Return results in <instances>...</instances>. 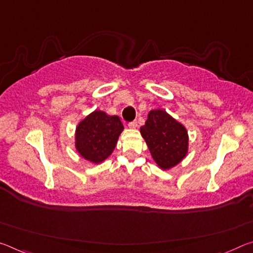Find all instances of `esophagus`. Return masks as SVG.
Masks as SVG:
<instances>
[{
    "mask_svg": "<svg viewBox=\"0 0 253 253\" xmlns=\"http://www.w3.org/2000/svg\"><path fill=\"white\" fill-rule=\"evenodd\" d=\"M128 127L135 129V128H137V122H136V120H134V122H130L129 124H128Z\"/></svg>",
    "mask_w": 253,
    "mask_h": 253,
    "instance_id": "esophagus-1",
    "label": "esophagus"
}]
</instances>
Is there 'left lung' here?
Returning a JSON list of instances; mask_svg holds the SVG:
<instances>
[{"label":"left lung","instance_id":"obj_1","mask_svg":"<svg viewBox=\"0 0 253 253\" xmlns=\"http://www.w3.org/2000/svg\"><path fill=\"white\" fill-rule=\"evenodd\" d=\"M141 134L155 163L163 170L177 166L188 153V131L162 109L151 110Z\"/></svg>","mask_w":253,"mask_h":253}]
</instances>
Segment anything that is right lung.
<instances>
[{"instance_id": "add662e5", "label": "right lung", "mask_w": 253, "mask_h": 253, "mask_svg": "<svg viewBox=\"0 0 253 253\" xmlns=\"http://www.w3.org/2000/svg\"><path fill=\"white\" fill-rule=\"evenodd\" d=\"M124 125L118 116L95 110L80 122L75 130V148L83 159L100 163L115 150Z\"/></svg>"}]
</instances>
